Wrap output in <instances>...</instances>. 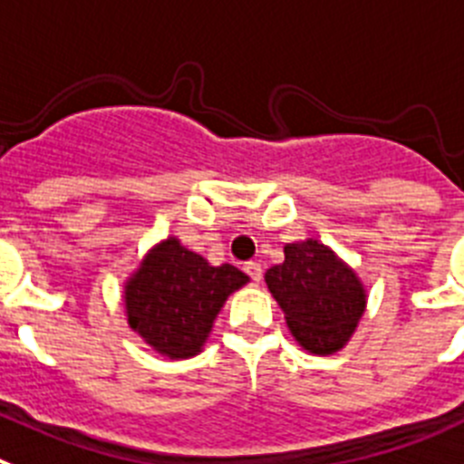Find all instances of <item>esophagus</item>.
Instances as JSON below:
<instances>
[{"mask_svg": "<svg viewBox=\"0 0 464 464\" xmlns=\"http://www.w3.org/2000/svg\"><path fill=\"white\" fill-rule=\"evenodd\" d=\"M245 273H247L249 277H252V282H259L261 280V264H256V261H247L245 264Z\"/></svg>", "mask_w": 464, "mask_h": 464, "instance_id": "obj_1", "label": "esophagus"}]
</instances>
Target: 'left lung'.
<instances>
[{
	"instance_id": "1",
	"label": "left lung",
	"mask_w": 464,
	"mask_h": 464,
	"mask_svg": "<svg viewBox=\"0 0 464 464\" xmlns=\"http://www.w3.org/2000/svg\"><path fill=\"white\" fill-rule=\"evenodd\" d=\"M264 280L296 343L322 357L348 343L366 310L360 276L315 237L285 245V261Z\"/></svg>"
}]
</instances>
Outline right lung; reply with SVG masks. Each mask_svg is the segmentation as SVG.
Listing matches in <instances>:
<instances>
[{
	"label": "right lung",
	"mask_w": 464,
	"mask_h": 464,
	"mask_svg": "<svg viewBox=\"0 0 464 464\" xmlns=\"http://www.w3.org/2000/svg\"><path fill=\"white\" fill-rule=\"evenodd\" d=\"M249 277L236 266H212L170 236L142 256L123 285L128 324L170 360L203 350L219 310Z\"/></svg>",
	"instance_id": "1"
}]
</instances>
